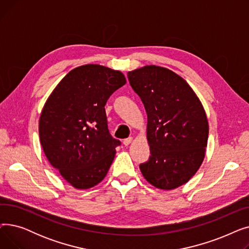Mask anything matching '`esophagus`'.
<instances>
[{"label":"esophagus","instance_id":"obj_1","mask_svg":"<svg viewBox=\"0 0 249 249\" xmlns=\"http://www.w3.org/2000/svg\"><path fill=\"white\" fill-rule=\"evenodd\" d=\"M132 140H133V138L132 137H129V138H127V139H125L124 141H123V144L125 145V146H128L130 143L132 142Z\"/></svg>","mask_w":249,"mask_h":249}]
</instances>
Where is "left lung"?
<instances>
[{
  "instance_id": "1",
  "label": "left lung",
  "mask_w": 249,
  "mask_h": 249,
  "mask_svg": "<svg viewBox=\"0 0 249 249\" xmlns=\"http://www.w3.org/2000/svg\"><path fill=\"white\" fill-rule=\"evenodd\" d=\"M147 114L149 160L139 165L153 187L174 190L198 172L208 142L207 115L190 85L173 71L145 65L128 71Z\"/></svg>"
}]
</instances>
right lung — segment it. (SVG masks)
I'll use <instances>...</instances> for the list:
<instances>
[{
  "instance_id": "obj_1",
  "label": "right lung",
  "mask_w": 249,
  "mask_h": 249,
  "mask_svg": "<svg viewBox=\"0 0 249 249\" xmlns=\"http://www.w3.org/2000/svg\"><path fill=\"white\" fill-rule=\"evenodd\" d=\"M125 75L100 64L71 71L46 100L39 118L44 154L60 176L78 190L93 188L107 176L116 146L105 111Z\"/></svg>"
}]
</instances>
